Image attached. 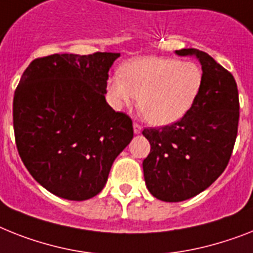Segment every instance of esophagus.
<instances>
[{"mask_svg": "<svg viewBox=\"0 0 253 253\" xmlns=\"http://www.w3.org/2000/svg\"><path fill=\"white\" fill-rule=\"evenodd\" d=\"M133 130H134L135 134H139L142 131V126L139 124H137V123H134V124H133Z\"/></svg>", "mask_w": 253, "mask_h": 253, "instance_id": "34e87169", "label": "esophagus"}]
</instances>
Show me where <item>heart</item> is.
Instances as JSON below:
<instances>
[{
  "label": "heart",
  "instance_id": "heart-1",
  "mask_svg": "<svg viewBox=\"0 0 253 253\" xmlns=\"http://www.w3.org/2000/svg\"><path fill=\"white\" fill-rule=\"evenodd\" d=\"M203 74L191 60L147 56L124 64L110 77L107 90L116 108L130 107L139 98V111L154 125L178 122L197 101Z\"/></svg>",
  "mask_w": 253,
  "mask_h": 253
}]
</instances>
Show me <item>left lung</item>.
<instances>
[{
    "label": "left lung",
    "instance_id": "1",
    "mask_svg": "<svg viewBox=\"0 0 253 253\" xmlns=\"http://www.w3.org/2000/svg\"><path fill=\"white\" fill-rule=\"evenodd\" d=\"M200 62L203 83L197 101L177 123L146 128L151 150L143 160L146 186L156 199L182 202L221 176L234 149L239 97L233 75L198 49L176 50Z\"/></svg>",
    "mask_w": 253,
    "mask_h": 253
}]
</instances>
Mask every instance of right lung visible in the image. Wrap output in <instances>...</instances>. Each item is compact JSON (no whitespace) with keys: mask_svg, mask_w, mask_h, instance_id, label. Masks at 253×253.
<instances>
[{"mask_svg":"<svg viewBox=\"0 0 253 253\" xmlns=\"http://www.w3.org/2000/svg\"><path fill=\"white\" fill-rule=\"evenodd\" d=\"M119 56L53 54L32 60L19 81L12 103L18 152L33 178L56 197L86 200L101 193L133 138L130 118L104 98Z\"/></svg>","mask_w":253,"mask_h":253,"instance_id":"1","label":"right lung"}]
</instances>
